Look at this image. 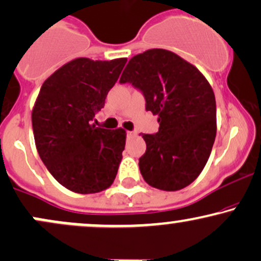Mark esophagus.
I'll return each mask as SVG.
<instances>
[{"label":"esophagus","instance_id":"1","mask_svg":"<svg viewBox=\"0 0 261 261\" xmlns=\"http://www.w3.org/2000/svg\"><path fill=\"white\" fill-rule=\"evenodd\" d=\"M127 136L130 137V136H135V135H136V131H127Z\"/></svg>","mask_w":261,"mask_h":261}]
</instances>
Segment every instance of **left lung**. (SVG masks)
<instances>
[{
	"mask_svg": "<svg viewBox=\"0 0 261 261\" xmlns=\"http://www.w3.org/2000/svg\"><path fill=\"white\" fill-rule=\"evenodd\" d=\"M142 92L146 110L158 116L155 134L142 135L146 152L140 172L151 187H188L207 163L216 137V99L199 70L164 49L134 56L120 77Z\"/></svg>",
	"mask_w": 261,
	"mask_h": 261,
	"instance_id": "obj_1",
	"label": "left lung"
}]
</instances>
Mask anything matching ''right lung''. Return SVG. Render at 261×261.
Here are the masks:
<instances>
[{
  "label": "right lung",
  "instance_id": "add662e5",
  "mask_svg": "<svg viewBox=\"0 0 261 261\" xmlns=\"http://www.w3.org/2000/svg\"><path fill=\"white\" fill-rule=\"evenodd\" d=\"M126 61L74 59L45 81L35 100L38 153L54 178L73 193L106 190L118 173L126 133L97 127L93 120Z\"/></svg>",
  "mask_w": 261,
  "mask_h": 261
}]
</instances>
